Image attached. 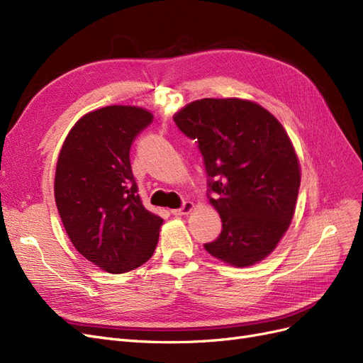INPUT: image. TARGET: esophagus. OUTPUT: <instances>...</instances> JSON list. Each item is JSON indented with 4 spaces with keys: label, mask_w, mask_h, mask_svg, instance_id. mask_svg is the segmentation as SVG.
<instances>
[{
    "label": "esophagus",
    "mask_w": 363,
    "mask_h": 363,
    "mask_svg": "<svg viewBox=\"0 0 363 363\" xmlns=\"http://www.w3.org/2000/svg\"><path fill=\"white\" fill-rule=\"evenodd\" d=\"M192 208H194V203H192V201H184V203L182 204V207L177 208V211H174L172 213H174V215H179V216L188 215V213L192 211Z\"/></svg>",
    "instance_id": "obj_1"
}]
</instances>
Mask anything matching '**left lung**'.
<instances>
[{
	"label": "left lung",
	"mask_w": 363,
	"mask_h": 363,
	"mask_svg": "<svg viewBox=\"0 0 363 363\" xmlns=\"http://www.w3.org/2000/svg\"><path fill=\"white\" fill-rule=\"evenodd\" d=\"M195 139L207 174V196L223 230L206 251L250 267L277 247L294 216L300 164L291 139L262 106L239 98H204L174 116Z\"/></svg>",
	"instance_id": "1"
}]
</instances>
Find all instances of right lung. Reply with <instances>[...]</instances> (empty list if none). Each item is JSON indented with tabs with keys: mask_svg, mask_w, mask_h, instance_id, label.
<instances>
[{
	"mask_svg": "<svg viewBox=\"0 0 363 363\" xmlns=\"http://www.w3.org/2000/svg\"><path fill=\"white\" fill-rule=\"evenodd\" d=\"M152 115L133 106H107L84 115L63 142L54 196L75 250L101 269L121 274L156 250L163 219L138 194L130 150Z\"/></svg>",
	"mask_w": 363,
	"mask_h": 363,
	"instance_id": "1",
	"label": "right lung"
}]
</instances>
